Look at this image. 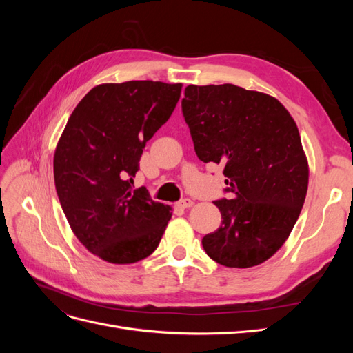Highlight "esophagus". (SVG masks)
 <instances>
[{
	"instance_id": "1",
	"label": "esophagus",
	"mask_w": 353,
	"mask_h": 353,
	"mask_svg": "<svg viewBox=\"0 0 353 353\" xmlns=\"http://www.w3.org/2000/svg\"><path fill=\"white\" fill-rule=\"evenodd\" d=\"M193 205H194V201L191 200V199H183V200H179V203H178V206H179V208H183V209L191 208Z\"/></svg>"
}]
</instances>
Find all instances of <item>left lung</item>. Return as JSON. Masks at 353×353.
I'll return each instance as SVG.
<instances>
[{"instance_id": "left-lung-1", "label": "left lung", "mask_w": 353, "mask_h": 353, "mask_svg": "<svg viewBox=\"0 0 353 353\" xmlns=\"http://www.w3.org/2000/svg\"><path fill=\"white\" fill-rule=\"evenodd\" d=\"M184 94L196 154L223 166L232 194L215 201L222 223L203 237V249L228 268L268 261L290 236L307 191V159L294 119L275 97L232 83L188 85Z\"/></svg>"}]
</instances>
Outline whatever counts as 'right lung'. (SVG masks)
I'll list each match as a JSON object with an SVG mask.
<instances>
[{
    "label": "right lung",
    "instance_id": "right-lung-1",
    "mask_svg": "<svg viewBox=\"0 0 353 353\" xmlns=\"http://www.w3.org/2000/svg\"><path fill=\"white\" fill-rule=\"evenodd\" d=\"M183 83H101L79 101L54 152L57 196L77 239L100 259L150 256L172 208L134 190L145 143L172 114Z\"/></svg>",
    "mask_w": 353,
    "mask_h": 353
}]
</instances>
